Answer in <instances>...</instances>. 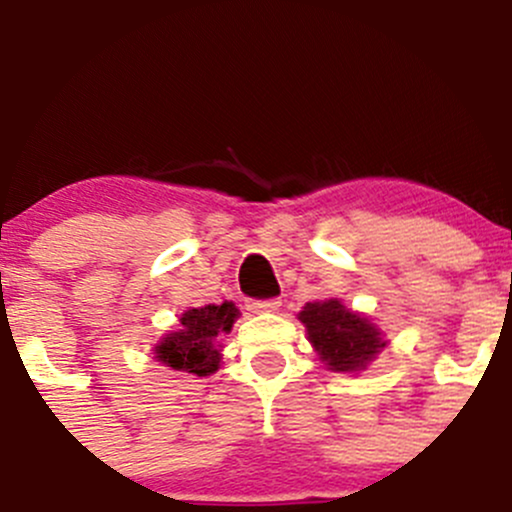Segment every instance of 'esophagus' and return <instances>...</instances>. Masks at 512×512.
I'll list each match as a JSON object with an SVG mask.
<instances>
[{"mask_svg": "<svg viewBox=\"0 0 512 512\" xmlns=\"http://www.w3.org/2000/svg\"><path fill=\"white\" fill-rule=\"evenodd\" d=\"M277 309H279V299L247 301V311H250V314H274Z\"/></svg>", "mask_w": 512, "mask_h": 512, "instance_id": "esophagus-1", "label": "esophagus"}]
</instances>
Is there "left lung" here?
<instances>
[{"label": "left lung", "mask_w": 512, "mask_h": 512, "mask_svg": "<svg viewBox=\"0 0 512 512\" xmlns=\"http://www.w3.org/2000/svg\"><path fill=\"white\" fill-rule=\"evenodd\" d=\"M297 319L331 373H360L387 346L385 333L365 314L348 309L341 299L309 301L301 306Z\"/></svg>", "instance_id": "1"}]
</instances>
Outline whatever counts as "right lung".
Masks as SVG:
<instances>
[{
	"instance_id": "right-lung-1",
	"label": "right lung",
	"mask_w": 512,
	"mask_h": 512,
	"mask_svg": "<svg viewBox=\"0 0 512 512\" xmlns=\"http://www.w3.org/2000/svg\"><path fill=\"white\" fill-rule=\"evenodd\" d=\"M238 316L240 309L233 301L188 309L179 316V328L159 338L154 346V358L166 368L193 373L198 378L213 375L223 360L220 341L225 333L233 331Z\"/></svg>"
}]
</instances>
